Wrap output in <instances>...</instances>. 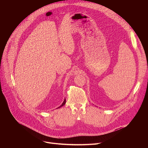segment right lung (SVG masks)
Returning <instances> with one entry per match:
<instances>
[{
	"label": "right lung",
	"mask_w": 148,
	"mask_h": 148,
	"mask_svg": "<svg viewBox=\"0 0 148 148\" xmlns=\"http://www.w3.org/2000/svg\"><path fill=\"white\" fill-rule=\"evenodd\" d=\"M66 99H64V102H62V104H61V105H60V107H59L58 108H60V107H62V106H63V105H64V104L66 103Z\"/></svg>",
	"instance_id": "obj_1"
}]
</instances>
